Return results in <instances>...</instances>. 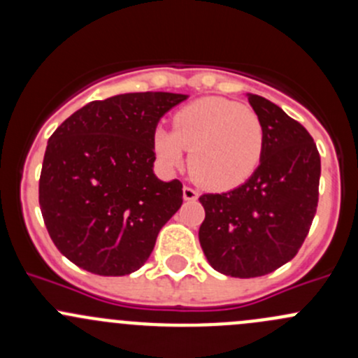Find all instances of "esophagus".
I'll use <instances>...</instances> for the list:
<instances>
[{"instance_id": "34e87169", "label": "esophagus", "mask_w": 358, "mask_h": 358, "mask_svg": "<svg viewBox=\"0 0 358 358\" xmlns=\"http://www.w3.org/2000/svg\"><path fill=\"white\" fill-rule=\"evenodd\" d=\"M199 197V192L192 187H183V199L185 201H196Z\"/></svg>"}]
</instances>
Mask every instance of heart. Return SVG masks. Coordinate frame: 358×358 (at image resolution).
<instances>
[{
  "label": "heart",
  "instance_id": "heart-1",
  "mask_svg": "<svg viewBox=\"0 0 358 358\" xmlns=\"http://www.w3.org/2000/svg\"><path fill=\"white\" fill-rule=\"evenodd\" d=\"M154 150L169 169L180 168L190 150L189 171L202 187L230 190L258 169L265 128L255 110L234 100L206 96L173 115V131L157 128Z\"/></svg>",
  "mask_w": 358,
  "mask_h": 358
}]
</instances>
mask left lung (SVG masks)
<instances>
[{"mask_svg":"<svg viewBox=\"0 0 358 358\" xmlns=\"http://www.w3.org/2000/svg\"><path fill=\"white\" fill-rule=\"evenodd\" d=\"M265 128L258 169L237 189L199 197V243L223 275L251 279L291 262L308 236L319 202L320 156L310 133L279 106L248 93Z\"/></svg>","mask_w":358,"mask_h":358,"instance_id":"1","label":"left lung"}]
</instances>
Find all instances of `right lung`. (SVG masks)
I'll list each match as a JSON object with an SVG mask.
<instances>
[{
	"instance_id": "right-lung-1",
	"label": "right lung",
	"mask_w": 358,
	"mask_h": 358,
	"mask_svg": "<svg viewBox=\"0 0 358 358\" xmlns=\"http://www.w3.org/2000/svg\"><path fill=\"white\" fill-rule=\"evenodd\" d=\"M187 95L124 93L86 103L55 129L39 178V208L57 249L79 268L138 270L183 202L180 180L154 175V133Z\"/></svg>"
}]
</instances>
